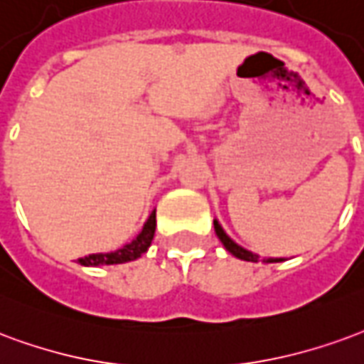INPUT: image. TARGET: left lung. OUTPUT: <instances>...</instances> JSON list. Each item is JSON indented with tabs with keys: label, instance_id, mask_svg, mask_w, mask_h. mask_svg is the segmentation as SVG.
<instances>
[{
	"label": "left lung",
	"instance_id": "left-lung-1",
	"mask_svg": "<svg viewBox=\"0 0 364 364\" xmlns=\"http://www.w3.org/2000/svg\"><path fill=\"white\" fill-rule=\"evenodd\" d=\"M213 225H215V232H217V237H219V240L223 242V246H225V248H227V250H229L230 254L235 256V258L244 259V262H259L258 254L246 250V248H242L240 244L235 242V240H232V238H230L229 235L223 230L221 223L217 221V219L213 221ZM264 262H266V264H275V262H283V258H264Z\"/></svg>",
	"mask_w": 364,
	"mask_h": 364
}]
</instances>
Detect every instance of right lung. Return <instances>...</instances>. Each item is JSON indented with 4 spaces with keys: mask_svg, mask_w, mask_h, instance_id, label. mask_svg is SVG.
<instances>
[{
    "mask_svg": "<svg viewBox=\"0 0 364 364\" xmlns=\"http://www.w3.org/2000/svg\"><path fill=\"white\" fill-rule=\"evenodd\" d=\"M155 227H156V215L155 211L149 215V219L143 225L141 232L127 242L126 246H122L120 250L116 252H106V254H89L85 258H79L81 266L97 267V266H114V264H126V262H134V259L141 258L143 254L147 252L151 246V240L155 237Z\"/></svg>",
    "mask_w": 364,
    "mask_h": 364,
    "instance_id": "right-lung-1",
    "label": "right lung"
}]
</instances>
